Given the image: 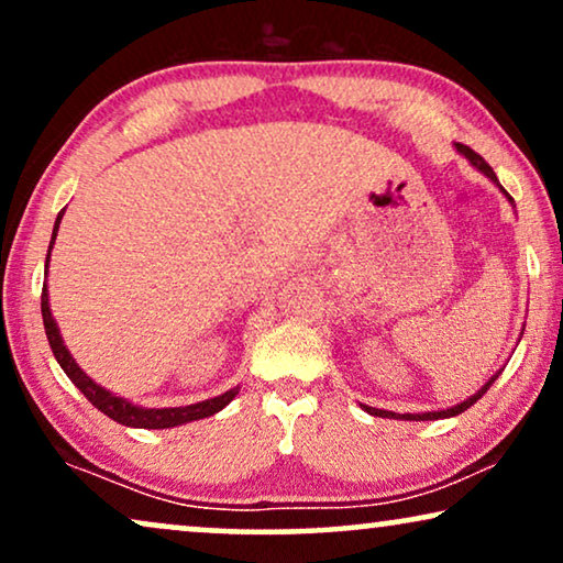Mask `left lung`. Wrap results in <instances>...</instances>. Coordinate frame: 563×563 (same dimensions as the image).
I'll return each instance as SVG.
<instances>
[{
    "instance_id": "left-lung-1",
    "label": "left lung",
    "mask_w": 563,
    "mask_h": 563,
    "mask_svg": "<svg viewBox=\"0 0 563 563\" xmlns=\"http://www.w3.org/2000/svg\"><path fill=\"white\" fill-rule=\"evenodd\" d=\"M457 151H460L462 155H465V158L471 161L473 166L481 170V174H486L490 181L499 184V179H496V174H494V168H490L488 163L483 161L478 153L471 151V147H467V145H460V142H457ZM499 189L504 191L501 184H499ZM504 195H507V191H504ZM507 199L511 202V197H509V195H507ZM499 374H501V372H496L494 376H490V379H488L486 384H483V387L478 389V393L467 397V400H462L460 405H454V408H446V410H431V412H405V416H400V412H393V410H379V408H368V405H361V408H364V410L368 412V416H379V418H400V421H439V418H452V416H460V412H465L467 408H471V405L478 402L481 397L488 393L490 384H494L496 379H499Z\"/></svg>"
}]
</instances>
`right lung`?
<instances>
[{
    "instance_id": "right-lung-1",
    "label": "right lung",
    "mask_w": 563,
    "mask_h": 563,
    "mask_svg": "<svg viewBox=\"0 0 563 563\" xmlns=\"http://www.w3.org/2000/svg\"><path fill=\"white\" fill-rule=\"evenodd\" d=\"M62 216H64V212H59V216H56L54 233H52V244H48L46 275H48V257H52V246H54L56 231H59ZM41 314H44V327H46L48 345H52L54 358L59 361L62 372L67 374L69 379H73L75 387L80 389V393L88 397V400L96 405V408L101 410L103 416H109L111 421H117V423H122V426H132V429H174V426H184V423L199 421V418L216 416L218 410H223L225 405H229L233 397L239 395V387H233V389H229V393H223V395H218V397H210V400H202V402H195V405H184V408H140V405L124 400V397L111 395L109 389L101 387V384L92 382L90 376L85 374L80 366H77V361L73 358V353L67 351V345H64V340H62V334H59V327H56L54 317H52V306H48L46 286H44V294H41Z\"/></svg>"
}]
</instances>
